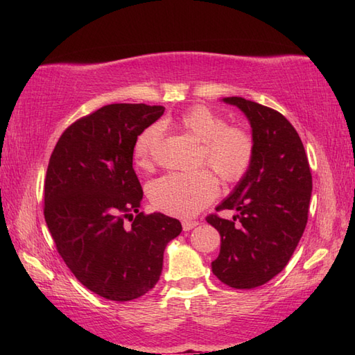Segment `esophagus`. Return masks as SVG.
Returning <instances> with one entry per match:
<instances>
[{
    "mask_svg": "<svg viewBox=\"0 0 355 355\" xmlns=\"http://www.w3.org/2000/svg\"><path fill=\"white\" fill-rule=\"evenodd\" d=\"M200 223L198 221H193V220H183V229L187 230H192L193 227H197Z\"/></svg>",
    "mask_w": 355,
    "mask_h": 355,
    "instance_id": "obj_1",
    "label": "esophagus"
}]
</instances>
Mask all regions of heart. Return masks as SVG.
<instances>
[{
	"mask_svg": "<svg viewBox=\"0 0 355 355\" xmlns=\"http://www.w3.org/2000/svg\"><path fill=\"white\" fill-rule=\"evenodd\" d=\"M173 126L201 143L200 163L209 166L225 183L244 177L253 160L254 141L244 128L227 125V120L207 107H193L173 120ZM160 143V130L149 126L134 145L137 168H154ZM149 200L166 214L177 216L195 215L210 205L218 195V182L210 171L193 173L171 172L154 180L148 187Z\"/></svg>",
	"mask_w": 355,
	"mask_h": 355,
	"instance_id": "obj_1",
	"label": "heart"
}]
</instances>
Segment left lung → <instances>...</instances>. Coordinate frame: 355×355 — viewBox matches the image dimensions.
Returning <instances> with one entry per match:
<instances>
[{"label":"left lung","mask_w":355,"mask_h":355,"mask_svg":"<svg viewBox=\"0 0 355 355\" xmlns=\"http://www.w3.org/2000/svg\"><path fill=\"white\" fill-rule=\"evenodd\" d=\"M250 120V168L216 212L206 216L221 235L214 275L236 290L263 285L281 273L304 235L313 191L310 163L297 131L281 112L243 97H224Z\"/></svg>","instance_id":"obj_1"}]
</instances>
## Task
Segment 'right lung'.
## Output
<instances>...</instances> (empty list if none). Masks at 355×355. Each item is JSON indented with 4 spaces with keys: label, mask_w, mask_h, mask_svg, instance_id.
Masks as SVG:
<instances>
[{
    "label": "right lung",
    "mask_w": 355,
    "mask_h": 355,
    "mask_svg": "<svg viewBox=\"0 0 355 355\" xmlns=\"http://www.w3.org/2000/svg\"><path fill=\"white\" fill-rule=\"evenodd\" d=\"M163 112L160 105L111 103L78 119L45 175L44 216L58 253L82 285L116 302L154 288L166 244L182 233L175 218L139 212L134 145Z\"/></svg>",
    "instance_id": "right-lung-1"
}]
</instances>
